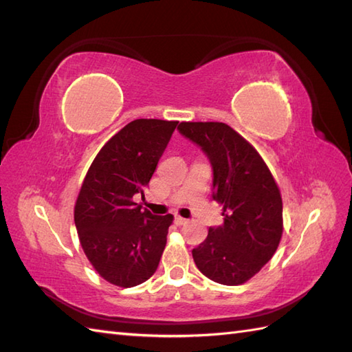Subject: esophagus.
<instances>
[{
  "instance_id": "esophagus-1",
  "label": "esophagus",
  "mask_w": 352,
  "mask_h": 352,
  "mask_svg": "<svg viewBox=\"0 0 352 352\" xmlns=\"http://www.w3.org/2000/svg\"><path fill=\"white\" fill-rule=\"evenodd\" d=\"M174 222L177 223V226H186V223H188L189 221H188V219H184V218H182V216H175Z\"/></svg>"
}]
</instances>
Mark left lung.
Wrapping results in <instances>:
<instances>
[{"mask_svg":"<svg viewBox=\"0 0 352 352\" xmlns=\"http://www.w3.org/2000/svg\"><path fill=\"white\" fill-rule=\"evenodd\" d=\"M182 136L201 148L213 170V199L223 223L192 250L207 278L237 286L256 275L278 248L283 201L271 170L241 134L223 122H182Z\"/></svg>","mask_w":352,"mask_h":352,"instance_id":"1","label":"left lung"}]
</instances>
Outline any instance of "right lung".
Here are the masks:
<instances>
[{"instance_id":"1","label":"right lung","mask_w":352,"mask_h":352,"mask_svg":"<svg viewBox=\"0 0 352 352\" xmlns=\"http://www.w3.org/2000/svg\"><path fill=\"white\" fill-rule=\"evenodd\" d=\"M177 124H126L96 154L81 186L74 210L80 243L95 271L115 286H138L159 266L174 216H155L133 197L145 195Z\"/></svg>"}]
</instances>
